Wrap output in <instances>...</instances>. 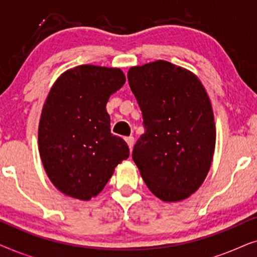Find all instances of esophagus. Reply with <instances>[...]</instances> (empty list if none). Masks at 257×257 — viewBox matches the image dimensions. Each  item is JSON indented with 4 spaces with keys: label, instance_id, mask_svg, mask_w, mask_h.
Masks as SVG:
<instances>
[{
    "label": "esophagus",
    "instance_id": "obj_1",
    "mask_svg": "<svg viewBox=\"0 0 257 257\" xmlns=\"http://www.w3.org/2000/svg\"><path fill=\"white\" fill-rule=\"evenodd\" d=\"M125 140H126V143H127L130 150L132 151L133 145H135V138H133V137H127V138H126Z\"/></svg>",
    "mask_w": 257,
    "mask_h": 257
}]
</instances>
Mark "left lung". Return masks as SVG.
I'll use <instances>...</instances> for the list:
<instances>
[{
  "instance_id": "obj_1",
  "label": "left lung",
  "mask_w": 257,
  "mask_h": 257,
  "mask_svg": "<svg viewBox=\"0 0 257 257\" xmlns=\"http://www.w3.org/2000/svg\"><path fill=\"white\" fill-rule=\"evenodd\" d=\"M127 79L145 127L133 161L157 198L187 199L205 181L215 149L208 94L194 73L166 61L133 66Z\"/></svg>"
}]
</instances>
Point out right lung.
I'll use <instances>...</instances> for the list:
<instances>
[{"mask_svg":"<svg viewBox=\"0 0 257 257\" xmlns=\"http://www.w3.org/2000/svg\"><path fill=\"white\" fill-rule=\"evenodd\" d=\"M120 69L79 65L52 85L38 126L44 170L63 194L90 200L103 191L130 150L110 130L106 104L125 84Z\"/></svg>","mask_w":257,"mask_h":257,"instance_id":"obj_1","label":"right lung"}]
</instances>
